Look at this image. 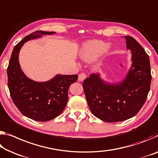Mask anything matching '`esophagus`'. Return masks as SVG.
I'll list each match as a JSON object with an SVG mask.
<instances>
[{
    "instance_id": "esophagus-1",
    "label": "esophagus",
    "mask_w": 158,
    "mask_h": 158,
    "mask_svg": "<svg viewBox=\"0 0 158 158\" xmlns=\"http://www.w3.org/2000/svg\"><path fill=\"white\" fill-rule=\"evenodd\" d=\"M86 78V74L84 73V72H81V73L79 74V75L78 80L80 81H83Z\"/></svg>"
}]
</instances>
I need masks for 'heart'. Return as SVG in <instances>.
<instances>
[{
  "instance_id": "1",
  "label": "heart",
  "mask_w": 158,
  "mask_h": 158,
  "mask_svg": "<svg viewBox=\"0 0 158 158\" xmlns=\"http://www.w3.org/2000/svg\"><path fill=\"white\" fill-rule=\"evenodd\" d=\"M106 42L99 40H93L87 41L82 46L80 50L79 56L84 60H89L98 56L101 52H105L109 50Z\"/></svg>"
}]
</instances>
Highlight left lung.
<instances>
[{
	"label": "left lung",
	"instance_id": "left-lung-1",
	"mask_svg": "<svg viewBox=\"0 0 158 158\" xmlns=\"http://www.w3.org/2000/svg\"><path fill=\"white\" fill-rule=\"evenodd\" d=\"M124 38L127 49L131 51L132 64L123 81L106 83L99 74H91L83 82L90 110L104 122H121L135 116L146 102L151 88L148 55L133 37Z\"/></svg>",
	"mask_w": 158,
	"mask_h": 158
}]
</instances>
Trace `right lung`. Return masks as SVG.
Masks as SVG:
<instances>
[{
	"label": "right lung",
	"mask_w": 158,
	"mask_h": 158,
	"mask_svg": "<svg viewBox=\"0 0 158 158\" xmlns=\"http://www.w3.org/2000/svg\"><path fill=\"white\" fill-rule=\"evenodd\" d=\"M55 33L36 31L25 36L15 46L7 69V86L12 101L22 114L39 122L49 121L62 112L68 101V89L77 81L78 75L57 74L48 81H34L22 71L19 52L27 41Z\"/></svg>",
	"instance_id": "obj_1"
}]
</instances>
